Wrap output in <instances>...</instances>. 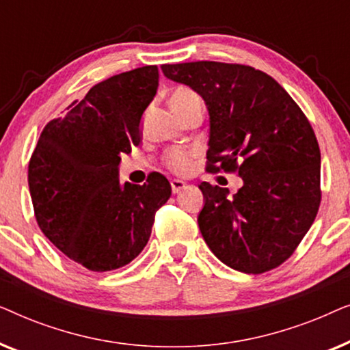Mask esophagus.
<instances>
[{"label":"esophagus","mask_w":350,"mask_h":350,"mask_svg":"<svg viewBox=\"0 0 350 350\" xmlns=\"http://www.w3.org/2000/svg\"><path fill=\"white\" fill-rule=\"evenodd\" d=\"M170 186H172V193L178 194L186 188V183H185V181H181V180H172Z\"/></svg>","instance_id":"1"}]
</instances>
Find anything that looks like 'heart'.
Instances as JSON below:
<instances>
[{
    "instance_id": "heart-1",
    "label": "heart",
    "mask_w": 350,
    "mask_h": 350,
    "mask_svg": "<svg viewBox=\"0 0 350 350\" xmlns=\"http://www.w3.org/2000/svg\"><path fill=\"white\" fill-rule=\"evenodd\" d=\"M170 107L174 111L183 119L186 113L191 108L202 105V100L193 89L189 88H175L170 94ZM198 156V151L193 150H181V148H174V150L167 151L165 154V167L175 174H186L193 169L194 159Z\"/></svg>"
}]
</instances>
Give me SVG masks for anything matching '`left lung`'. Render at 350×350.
<instances>
[{
	"label": "left lung",
	"instance_id": "8db88e82",
	"mask_svg": "<svg viewBox=\"0 0 350 350\" xmlns=\"http://www.w3.org/2000/svg\"><path fill=\"white\" fill-rule=\"evenodd\" d=\"M189 85L210 114L207 172L237 174L243 186L202 181L198 223L213 255L232 269L262 274L293 255L317 217L320 148L309 119L269 75L248 65H162Z\"/></svg>",
	"mask_w": 350,
	"mask_h": 350
}]
</instances>
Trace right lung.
<instances>
[{"mask_svg":"<svg viewBox=\"0 0 350 350\" xmlns=\"http://www.w3.org/2000/svg\"><path fill=\"white\" fill-rule=\"evenodd\" d=\"M159 71L146 65L95 84L81 102L42 129L28 164L38 226L70 260L94 272L126 266L151 236L156 210L169 200L164 175L119 183L122 154L140 145V122Z\"/></svg>","mask_w":350,"mask_h":350,"instance_id":"add662e5","label":"right lung"}]
</instances>
